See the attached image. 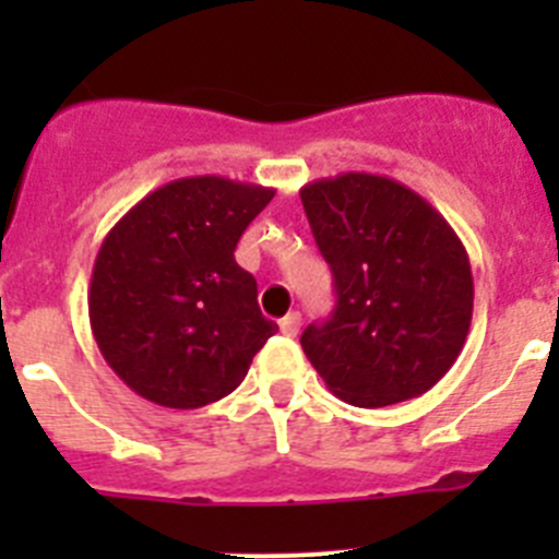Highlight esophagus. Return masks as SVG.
I'll return each instance as SVG.
<instances>
[{
    "label": "esophagus",
    "instance_id": "1",
    "mask_svg": "<svg viewBox=\"0 0 559 559\" xmlns=\"http://www.w3.org/2000/svg\"><path fill=\"white\" fill-rule=\"evenodd\" d=\"M299 324H302V316L296 313V310H290L288 316H283L280 328H283L285 335H296V333H299Z\"/></svg>",
    "mask_w": 559,
    "mask_h": 559
}]
</instances>
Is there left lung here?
I'll return each mask as SVG.
<instances>
[{
    "label": "left lung",
    "mask_w": 559,
    "mask_h": 559,
    "mask_svg": "<svg viewBox=\"0 0 559 559\" xmlns=\"http://www.w3.org/2000/svg\"><path fill=\"white\" fill-rule=\"evenodd\" d=\"M335 276V310L302 349L335 397L380 408L419 397L459 358L473 271L456 231L412 187L341 173L299 190Z\"/></svg>",
    "instance_id": "1"
}]
</instances>
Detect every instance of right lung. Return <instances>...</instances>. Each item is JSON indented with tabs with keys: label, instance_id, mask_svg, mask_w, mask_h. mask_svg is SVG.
Returning <instances> with one entry per match:
<instances>
[{
	"label": "right lung",
	"instance_id": "1",
	"mask_svg": "<svg viewBox=\"0 0 559 559\" xmlns=\"http://www.w3.org/2000/svg\"><path fill=\"white\" fill-rule=\"evenodd\" d=\"M274 187L190 176L147 192L97 251L88 322L108 367L165 408H201L243 383L276 324L235 263Z\"/></svg>",
	"mask_w": 559,
	"mask_h": 559
}]
</instances>
